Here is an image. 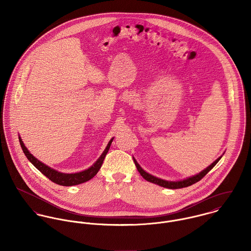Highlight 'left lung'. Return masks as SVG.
I'll use <instances>...</instances> for the list:
<instances>
[{
	"label": "left lung",
	"instance_id": "left-lung-1",
	"mask_svg": "<svg viewBox=\"0 0 251 251\" xmlns=\"http://www.w3.org/2000/svg\"><path fill=\"white\" fill-rule=\"evenodd\" d=\"M222 157L219 156L217 159H215V161L209 165L207 168H205L204 170H202L200 173L194 175V176H191V177H188L186 179H180V180H166V179H160V178H157L155 176H152L151 174H149L148 172H146L144 170L143 168L138 164V162L136 161V159L133 157V161L137 167V170L138 172L140 173V175L143 177L144 179L150 182H152V183H155L157 185H160V186H163V187H166V188H170V189H177V188H181V187H186V186H189L197 181H199L200 179H202L204 176L207 175L208 172H210L214 167H215V164L220 160V158Z\"/></svg>",
	"mask_w": 251,
	"mask_h": 251
}]
</instances>
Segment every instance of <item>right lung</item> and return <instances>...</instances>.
<instances>
[{
	"label": "right lung",
	"instance_id": "add662e5",
	"mask_svg": "<svg viewBox=\"0 0 251 251\" xmlns=\"http://www.w3.org/2000/svg\"><path fill=\"white\" fill-rule=\"evenodd\" d=\"M19 138V142L21 145V148L25 153V155L27 156V158L30 160V162L37 168L44 176H46L49 179H51L53 182L60 184V185H64V186H72V185H76V184H80L83 182L88 181L89 179L94 178L99 170L100 169L103 160L105 158V155L110 149V146L112 144V141L114 139V137L108 142L107 146L105 148V150L103 151V152L101 153V155L99 157V159L88 169L81 171V172H77V173H62L59 172L51 167H49L48 165L44 164L43 162H41L40 160H38L36 157H35L30 151L29 150L26 148V146L23 143L20 135L18 136Z\"/></svg>",
	"mask_w": 251,
	"mask_h": 251
}]
</instances>
